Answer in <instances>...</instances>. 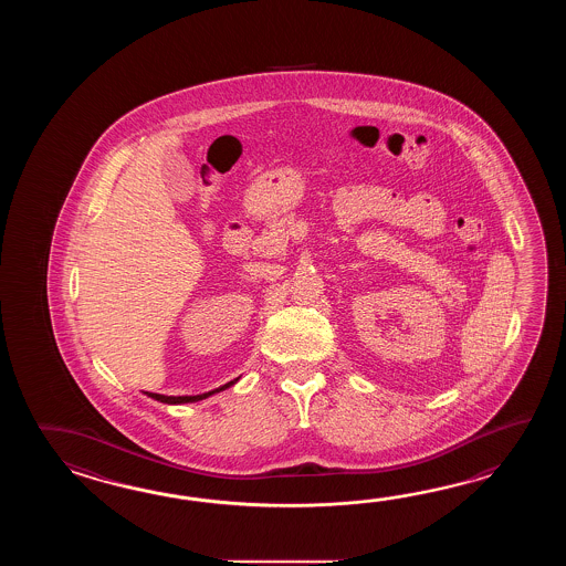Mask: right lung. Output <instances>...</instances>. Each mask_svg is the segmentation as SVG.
Instances as JSON below:
<instances>
[{
  "label": "right lung",
  "mask_w": 566,
  "mask_h": 566,
  "mask_svg": "<svg viewBox=\"0 0 566 566\" xmlns=\"http://www.w3.org/2000/svg\"><path fill=\"white\" fill-rule=\"evenodd\" d=\"M239 378H234V380H230L224 386H220L217 390H210V392H205V395H196V397H166V395H157V392H145L147 397L154 398V400H159V402H166V405H184V402H198V400H202V398L212 397L214 392H220V390H224V388H229V386L234 385Z\"/></svg>",
  "instance_id": "right-lung-1"
}]
</instances>
